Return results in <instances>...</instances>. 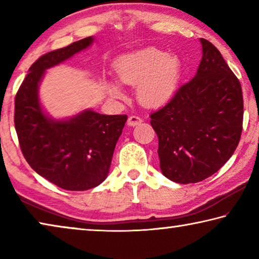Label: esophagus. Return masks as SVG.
Returning <instances> with one entry per match:
<instances>
[{"label": "esophagus", "instance_id": "obj_1", "mask_svg": "<svg viewBox=\"0 0 259 259\" xmlns=\"http://www.w3.org/2000/svg\"><path fill=\"white\" fill-rule=\"evenodd\" d=\"M143 122V120L140 119L139 116L137 115H131L129 119H128V125L130 126H135V125H138Z\"/></svg>", "mask_w": 259, "mask_h": 259}]
</instances>
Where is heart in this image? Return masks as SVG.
<instances>
[{
  "instance_id": "heart-1",
  "label": "heart",
  "mask_w": 259,
  "mask_h": 259,
  "mask_svg": "<svg viewBox=\"0 0 259 259\" xmlns=\"http://www.w3.org/2000/svg\"><path fill=\"white\" fill-rule=\"evenodd\" d=\"M120 83L136 87L137 99L145 106L154 107L168 103L178 93L183 81V63L176 55L156 47L122 56L114 64ZM109 95L122 97L120 85L105 82Z\"/></svg>"
}]
</instances>
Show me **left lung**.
Segmentation results:
<instances>
[{
	"label": "left lung",
	"mask_w": 259,
	"mask_h": 259,
	"mask_svg": "<svg viewBox=\"0 0 259 259\" xmlns=\"http://www.w3.org/2000/svg\"><path fill=\"white\" fill-rule=\"evenodd\" d=\"M202 59L190 82L151 114L160 169L178 184L204 181L233 155L243 120L242 90L221 52L200 38Z\"/></svg>",
	"instance_id": "obj_1"
}]
</instances>
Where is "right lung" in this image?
Listing matches in <instances>:
<instances>
[{
	"label": "right lung",
	"instance_id": "1",
	"mask_svg": "<svg viewBox=\"0 0 259 259\" xmlns=\"http://www.w3.org/2000/svg\"><path fill=\"white\" fill-rule=\"evenodd\" d=\"M94 36L48 52L29 67L15 99V126L26 161L35 172L68 191L98 186L109 172L115 145L128 117L84 109L66 119L50 116L38 89L46 71L93 45Z\"/></svg>",
	"mask_w": 259,
	"mask_h": 259
}]
</instances>
